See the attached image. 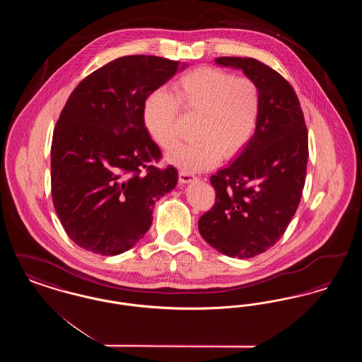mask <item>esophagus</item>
<instances>
[{
	"mask_svg": "<svg viewBox=\"0 0 362 362\" xmlns=\"http://www.w3.org/2000/svg\"><path fill=\"white\" fill-rule=\"evenodd\" d=\"M197 179V176L195 175H192V173H186V171H180L179 173V182L180 183H189V182H192V180H195Z\"/></svg>",
	"mask_w": 362,
	"mask_h": 362,
	"instance_id": "obj_1",
	"label": "esophagus"
}]
</instances>
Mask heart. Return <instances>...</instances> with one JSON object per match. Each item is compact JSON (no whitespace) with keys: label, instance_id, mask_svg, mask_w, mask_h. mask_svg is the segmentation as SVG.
<instances>
[{"label":"heart","instance_id":"1","mask_svg":"<svg viewBox=\"0 0 362 362\" xmlns=\"http://www.w3.org/2000/svg\"><path fill=\"white\" fill-rule=\"evenodd\" d=\"M179 108L198 115L197 139L173 151L170 161L189 171L216 165L221 156L239 153L258 126L262 93L258 84L244 76L205 66L177 78L173 95L158 89L145 103L144 122L156 144L170 151L177 142Z\"/></svg>","mask_w":362,"mask_h":362}]
</instances>
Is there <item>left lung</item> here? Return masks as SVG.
<instances>
[{
  "label": "left lung",
  "mask_w": 362,
  "mask_h": 362,
  "mask_svg": "<svg viewBox=\"0 0 362 362\" xmlns=\"http://www.w3.org/2000/svg\"><path fill=\"white\" fill-rule=\"evenodd\" d=\"M241 69L262 93L254 137L238 158L210 177L216 202L201 216L202 238L230 258H252L282 238L301 201L308 163V130L292 86L255 58L220 57Z\"/></svg>",
  "instance_id": "8db88e82"
}]
</instances>
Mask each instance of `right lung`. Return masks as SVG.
I'll return each mask as SVG.
<instances>
[{
  "instance_id": "add662e5",
  "label": "right lung",
  "mask_w": 362,
  "mask_h": 362,
  "mask_svg": "<svg viewBox=\"0 0 362 362\" xmlns=\"http://www.w3.org/2000/svg\"><path fill=\"white\" fill-rule=\"evenodd\" d=\"M183 68L155 55L121 57L70 93L52 133V197L78 247L111 257L130 250L151 228L156 201L176 186L175 167H156L161 151L144 108Z\"/></svg>"
}]
</instances>
